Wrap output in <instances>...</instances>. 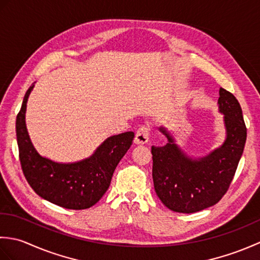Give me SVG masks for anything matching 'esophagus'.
<instances>
[{
    "instance_id": "obj_1",
    "label": "esophagus",
    "mask_w": 260,
    "mask_h": 260,
    "mask_svg": "<svg viewBox=\"0 0 260 260\" xmlns=\"http://www.w3.org/2000/svg\"><path fill=\"white\" fill-rule=\"evenodd\" d=\"M148 137H150V127L142 125L136 132L134 143L135 144L144 145L148 142Z\"/></svg>"
}]
</instances>
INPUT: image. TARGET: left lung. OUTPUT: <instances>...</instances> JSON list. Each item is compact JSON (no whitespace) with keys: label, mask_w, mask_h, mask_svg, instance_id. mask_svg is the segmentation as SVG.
I'll list each match as a JSON object with an SVG mask.
<instances>
[{"label":"left lung","mask_w":260,"mask_h":260,"mask_svg":"<svg viewBox=\"0 0 260 260\" xmlns=\"http://www.w3.org/2000/svg\"><path fill=\"white\" fill-rule=\"evenodd\" d=\"M219 95V112L224 115L227 136L223 144L207 156H187L168 129L159 127L168 143L152 146L154 189L159 200L172 211L193 213L214 206L234 179L244 152L247 128L237 98L223 88H220Z\"/></svg>","instance_id":"left-lung-1"}]
</instances>
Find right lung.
I'll return each mask as SVG.
<instances>
[{
  "mask_svg": "<svg viewBox=\"0 0 260 260\" xmlns=\"http://www.w3.org/2000/svg\"><path fill=\"white\" fill-rule=\"evenodd\" d=\"M33 87L25 92L15 123L20 163L27 183L39 197L59 207L90 208L107 191L116 167L132 145L134 133L125 132L108 137L90 157L79 162L57 163L43 157L31 143L25 125L26 102Z\"/></svg>",
  "mask_w": 260,
  "mask_h": 260,
  "instance_id": "obj_1",
  "label": "right lung"
}]
</instances>
